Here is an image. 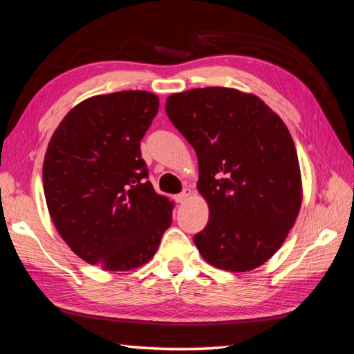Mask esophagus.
I'll return each mask as SVG.
<instances>
[{"instance_id":"1","label":"esophagus","mask_w":354,"mask_h":354,"mask_svg":"<svg viewBox=\"0 0 354 354\" xmlns=\"http://www.w3.org/2000/svg\"><path fill=\"white\" fill-rule=\"evenodd\" d=\"M190 196V189H184L181 194H178L176 196H175V201L176 203H184L185 199H187Z\"/></svg>"}]
</instances>
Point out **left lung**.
Listing matches in <instances>:
<instances>
[{
	"label": "left lung",
	"mask_w": 354,
	"mask_h": 354,
	"mask_svg": "<svg viewBox=\"0 0 354 354\" xmlns=\"http://www.w3.org/2000/svg\"><path fill=\"white\" fill-rule=\"evenodd\" d=\"M171 124L198 156V192L209 223L194 236L212 266L246 272L277 252L301 204L297 151L286 125L265 102L210 86L171 94Z\"/></svg>",
	"instance_id": "left-lung-1"
}]
</instances>
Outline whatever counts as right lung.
<instances>
[{
	"label": "right lung",
	"instance_id": "right-lung-1",
	"mask_svg": "<svg viewBox=\"0 0 354 354\" xmlns=\"http://www.w3.org/2000/svg\"><path fill=\"white\" fill-rule=\"evenodd\" d=\"M159 110L158 95H94L60 122L43 162L50 218L73 252L106 271L149 261L171 224L173 203L149 181L140 140Z\"/></svg>",
	"mask_w": 354,
	"mask_h": 354
}]
</instances>
